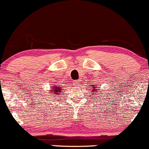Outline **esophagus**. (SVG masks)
<instances>
[{
  "instance_id": "34e87169",
  "label": "esophagus",
  "mask_w": 149,
  "mask_h": 149,
  "mask_svg": "<svg viewBox=\"0 0 149 149\" xmlns=\"http://www.w3.org/2000/svg\"><path fill=\"white\" fill-rule=\"evenodd\" d=\"M79 83H80V81H74V82H73L75 86H79L80 84Z\"/></svg>"
}]
</instances>
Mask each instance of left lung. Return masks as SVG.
<instances>
[{"mask_svg":"<svg viewBox=\"0 0 149 149\" xmlns=\"http://www.w3.org/2000/svg\"><path fill=\"white\" fill-rule=\"evenodd\" d=\"M90 86H91V87H93L92 88L93 89V91H94V92H93V97H95V95H97V93H99V91H98V90H99V88H96L95 89V88H94V86H93V85H90ZM97 97H99V96H97Z\"/></svg>","mask_w":149,"mask_h":149,"instance_id":"8db88e82","label":"left lung"}]
</instances>
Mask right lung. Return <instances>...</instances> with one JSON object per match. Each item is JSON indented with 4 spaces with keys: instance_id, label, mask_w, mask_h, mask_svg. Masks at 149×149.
<instances>
[{
    "instance_id": "obj_1",
    "label": "right lung",
    "mask_w": 149,
    "mask_h": 149,
    "mask_svg": "<svg viewBox=\"0 0 149 149\" xmlns=\"http://www.w3.org/2000/svg\"><path fill=\"white\" fill-rule=\"evenodd\" d=\"M52 93H54V94H56L57 93H58V95L60 94V93H61V90L62 89V87L61 86H52Z\"/></svg>"
}]
</instances>
